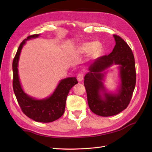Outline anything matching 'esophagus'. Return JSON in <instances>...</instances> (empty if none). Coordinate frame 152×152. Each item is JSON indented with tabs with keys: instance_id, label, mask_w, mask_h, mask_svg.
<instances>
[{
	"instance_id": "34e87169",
	"label": "esophagus",
	"mask_w": 152,
	"mask_h": 152,
	"mask_svg": "<svg viewBox=\"0 0 152 152\" xmlns=\"http://www.w3.org/2000/svg\"><path fill=\"white\" fill-rule=\"evenodd\" d=\"M83 77H84V73L83 72H79L78 74H77V79L78 80V81H82L83 79Z\"/></svg>"
}]
</instances>
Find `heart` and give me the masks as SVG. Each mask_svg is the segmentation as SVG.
Returning a JSON list of instances; mask_svg holds the SVG:
<instances>
[{
	"label": "heart",
	"instance_id": "1",
	"mask_svg": "<svg viewBox=\"0 0 152 152\" xmlns=\"http://www.w3.org/2000/svg\"><path fill=\"white\" fill-rule=\"evenodd\" d=\"M101 48V45L98 42L83 43L80 47V51L82 53H87L89 51L91 56H94L98 53Z\"/></svg>",
	"mask_w": 152,
	"mask_h": 152
}]
</instances>
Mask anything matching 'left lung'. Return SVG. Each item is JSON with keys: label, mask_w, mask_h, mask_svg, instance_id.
Instances as JSON below:
<instances>
[{"label": "left lung", "mask_w": 152, "mask_h": 152, "mask_svg": "<svg viewBox=\"0 0 152 152\" xmlns=\"http://www.w3.org/2000/svg\"><path fill=\"white\" fill-rule=\"evenodd\" d=\"M116 45L109 55L96 58L89 67V72L85 76L84 85L87 94L88 107L94 114L101 116L118 114L127 108L132 97L136 86L135 60L131 48L121 37L114 34ZM120 64L121 85L119 93H105L104 99L99 94L104 90L102 72L112 64Z\"/></svg>", "instance_id": "1"}]
</instances>
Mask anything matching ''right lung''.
<instances>
[{
	"mask_svg": "<svg viewBox=\"0 0 152 152\" xmlns=\"http://www.w3.org/2000/svg\"><path fill=\"white\" fill-rule=\"evenodd\" d=\"M38 36L39 34L28 36L19 45L12 62L13 90L18 104L26 116L36 122H51L58 120L64 114L68 93L74 85L78 83V81L75 77H68L63 79L53 93L49 98L44 100L34 99L23 91L19 81L17 68L20 54L26 41Z\"/></svg>",
	"mask_w": 152,
	"mask_h": 152,
	"instance_id": "add662e5",
	"label": "right lung"
}]
</instances>
